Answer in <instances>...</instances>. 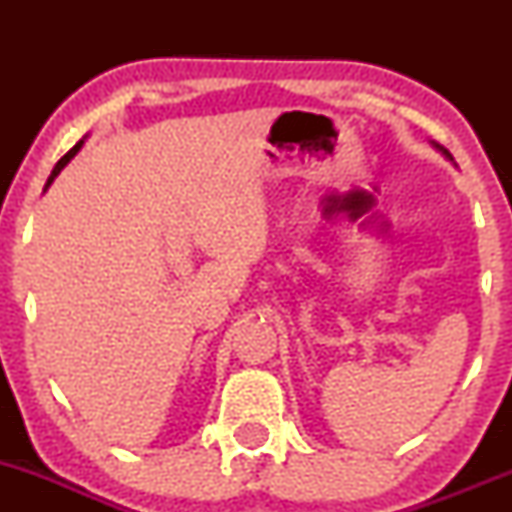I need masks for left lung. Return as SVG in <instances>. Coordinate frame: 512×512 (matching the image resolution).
Instances as JSON below:
<instances>
[{
	"label": "left lung",
	"mask_w": 512,
	"mask_h": 512,
	"mask_svg": "<svg viewBox=\"0 0 512 512\" xmlns=\"http://www.w3.org/2000/svg\"><path fill=\"white\" fill-rule=\"evenodd\" d=\"M433 146H436V149L440 151V154H443L445 158H450V161H452V156H450V151L448 149H443V146H440V144H436V142H433Z\"/></svg>",
	"instance_id": "8db88e82"
}]
</instances>
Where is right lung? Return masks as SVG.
<instances>
[{
	"instance_id": "right-lung-1",
	"label": "right lung",
	"mask_w": 512,
	"mask_h": 512,
	"mask_svg": "<svg viewBox=\"0 0 512 512\" xmlns=\"http://www.w3.org/2000/svg\"><path fill=\"white\" fill-rule=\"evenodd\" d=\"M84 142H86V137H84V139H79V142H76V144L72 146V149H69V151H67V154H64V156L60 158V161H57V166H55V168H52V173H50V178H48V182H45V190H43V192H48V187L52 185V182H55V178H57V175H60V173H62V168H64V166H67V163H69V161H72V158H74L76 154H79V151H81V146H84Z\"/></svg>"
}]
</instances>
